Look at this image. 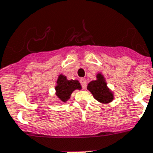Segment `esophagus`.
<instances>
[{"instance_id":"obj_1","label":"esophagus","mask_w":153,"mask_h":153,"mask_svg":"<svg viewBox=\"0 0 153 153\" xmlns=\"http://www.w3.org/2000/svg\"><path fill=\"white\" fill-rule=\"evenodd\" d=\"M80 83H81L82 88H83V89L86 88V87H87V80H86V79H80Z\"/></svg>"}]
</instances>
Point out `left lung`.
Listing matches in <instances>:
<instances>
[{"label":"left lung","instance_id":"left-lung-1","mask_svg":"<svg viewBox=\"0 0 153 153\" xmlns=\"http://www.w3.org/2000/svg\"><path fill=\"white\" fill-rule=\"evenodd\" d=\"M97 79L88 83V90L91 91L95 99L103 104H108L114 99V94L107 87L105 78L101 74L97 75Z\"/></svg>","mask_w":153,"mask_h":153}]
</instances>
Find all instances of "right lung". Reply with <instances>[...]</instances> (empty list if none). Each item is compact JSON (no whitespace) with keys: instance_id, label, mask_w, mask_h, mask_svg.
Here are the masks:
<instances>
[{"instance_id":"obj_1","label":"right lung","mask_w":153,"mask_h":153,"mask_svg":"<svg viewBox=\"0 0 153 153\" xmlns=\"http://www.w3.org/2000/svg\"><path fill=\"white\" fill-rule=\"evenodd\" d=\"M57 85L56 86V95L58 99L62 102H66L70 99L71 95L74 90H80L82 87L78 80H68L66 77L60 74L56 81Z\"/></svg>"}]
</instances>
